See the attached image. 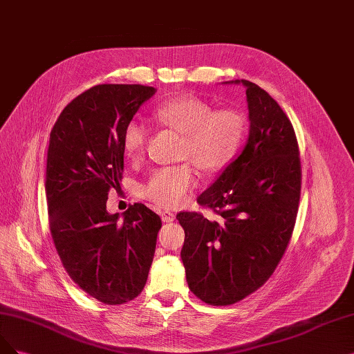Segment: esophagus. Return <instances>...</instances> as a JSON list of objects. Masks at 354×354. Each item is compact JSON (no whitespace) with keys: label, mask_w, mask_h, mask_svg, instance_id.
I'll use <instances>...</instances> for the list:
<instances>
[{"label":"esophagus","mask_w":354,"mask_h":354,"mask_svg":"<svg viewBox=\"0 0 354 354\" xmlns=\"http://www.w3.org/2000/svg\"><path fill=\"white\" fill-rule=\"evenodd\" d=\"M160 215H161V219L164 223H171V221H174V218H176V215L173 212H169V211H161Z\"/></svg>","instance_id":"obj_1"}]
</instances>
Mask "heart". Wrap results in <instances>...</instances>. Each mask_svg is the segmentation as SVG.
Listing matches in <instances>:
<instances>
[{
  "label": "heart",
  "instance_id": "heart-1",
  "mask_svg": "<svg viewBox=\"0 0 354 354\" xmlns=\"http://www.w3.org/2000/svg\"><path fill=\"white\" fill-rule=\"evenodd\" d=\"M152 117L158 124L183 136L178 158L189 160L205 173L223 169L233 160L246 133V121L231 109H216L202 100L185 96L158 105ZM149 139L142 121L130 120L123 130V148L130 158H140ZM189 164L155 169L142 187L143 196L156 208L173 209L186 202L196 187Z\"/></svg>",
  "mask_w": 354,
  "mask_h": 354
}]
</instances>
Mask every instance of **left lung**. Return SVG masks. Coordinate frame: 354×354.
I'll return each mask as SVG.
<instances>
[{"instance_id":"8db88e82","label":"left lung","mask_w":354,"mask_h":354,"mask_svg":"<svg viewBox=\"0 0 354 354\" xmlns=\"http://www.w3.org/2000/svg\"><path fill=\"white\" fill-rule=\"evenodd\" d=\"M249 138L209 189L198 198L219 215L180 212L181 261L189 288L212 306L252 295L272 275L288 246L300 201L301 167L293 124L271 95L249 80Z\"/></svg>"}]
</instances>
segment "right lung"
I'll return each mask as SVG.
<instances>
[{"label":"right lung","mask_w":354,"mask_h":354,"mask_svg":"<svg viewBox=\"0 0 354 354\" xmlns=\"http://www.w3.org/2000/svg\"><path fill=\"white\" fill-rule=\"evenodd\" d=\"M155 92L96 84L61 111L50 135L45 193L54 245L73 281L105 304L142 293L162 225L143 203L130 205L123 219L106 211L109 189L123 178V130Z\"/></svg>","instance_id":"1"}]
</instances>
